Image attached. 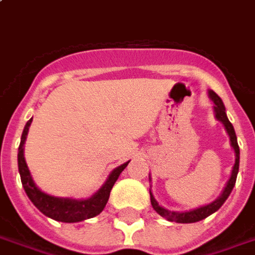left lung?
<instances>
[{"instance_id":"obj_1","label":"left lung","mask_w":255,"mask_h":255,"mask_svg":"<svg viewBox=\"0 0 255 255\" xmlns=\"http://www.w3.org/2000/svg\"><path fill=\"white\" fill-rule=\"evenodd\" d=\"M208 97L211 99V101L214 103L215 119L223 124L226 132L228 133L230 144H231V147L234 148V152H235V163H234L233 166L231 175H230V178H228L227 184L224 186V189L222 190V193L219 195L218 199L214 200V201L209 203V204L201 205L199 208L189 209V211H184V212L170 211V209H167L165 208V207H162V205L158 204V201H156L154 195H152L151 189H150V200H151L152 208L155 209L156 214H159L162 218H165L166 220H169V222H175V223H196V222H200V220H203V219L208 218L209 215H212L214 212H216V211L224 204V201L228 199V196H230L234 185H235V181H237V175H238L239 171V146L238 140H237V135H235V129H234L233 124L228 120L227 113H226V107H224L222 99L219 97L218 94L215 93L214 90H208ZM150 181H151V178H150Z\"/></svg>"}]
</instances>
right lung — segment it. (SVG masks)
<instances>
[{"label":"right lung","instance_id":"1","mask_svg":"<svg viewBox=\"0 0 255 255\" xmlns=\"http://www.w3.org/2000/svg\"><path fill=\"white\" fill-rule=\"evenodd\" d=\"M31 123L32 119H29L22 131L21 142H20L18 154H17V163H18V173L21 177L22 188L25 190L29 200L33 203V205L43 215L54 219L56 222H63V223H78V222L94 218L101 214L108 203L109 195H111V190H112L115 182L119 178L120 173L127 167L129 161L115 167L108 175L107 181L101 185V188L97 192H94L88 199L56 197V196L48 195L35 184L31 171L28 169L27 162H25V156H24V144L27 140Z\"/></svg>","mask_w":255,"mask_h":255}]
</instances>
